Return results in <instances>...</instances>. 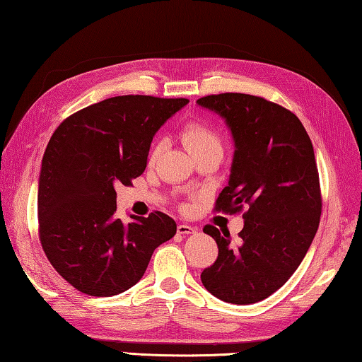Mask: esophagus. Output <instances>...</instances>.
<instances>
[{
    "mask_svg": "<svg viewBox=\"0 0 362 362\" xmlns=\"http://www.w3.org/2000/svg\"><path fill=\"white\" fill-rule=\"evenodd\" d=\"M177 232H179L180 235H188V233L197 232V228L188 226V223H179V226H177Z\"/></svg>",
    "mask_w": 362,
    "mask_h": 362,
    "instance_id": "1",
    "label": "esophagus"
}]
</instances>
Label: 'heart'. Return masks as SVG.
<instances>
[{"mask_svg":"<svg viewBox=\"0 0 362 362\" xmlns=\"http://www.w3.org/2000/svg\"><path fill=\"white\" fill-rule=\"evenodd\" d=\"M182 136L192 154L204 150V148H221L222 150L219 132H217L214 125L204 122V120H192V122H188L182 130ZM160 150H163V141L154 143L150 153V159H156L160 154Z\"/></svg>","mask_w":362,"mask_h":362,"instance_id":"heart-1","label":"heart"}]
</instances>
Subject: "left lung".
Wrapping results in <instances>:
<instances>
[{"instance_id": "1", "label": "left lung", "mask_w": 362, "mask_h": 362, "mask_svg": "<svg viewBox=\"0 0 362 362\" xmlns=\"http://www.w3.org/2000/svg\"><path fill=\"white\" fill-rule=\"evenodd\" d=\"M197 103L226 119L235 140L230 179L214 211L245 219L238 243L228 230L204 226L219 253L202 282L222 301L251 305L293 275L317 232L322 194L314 148L293 112L261 96L219 93Z\"/></svg>"}]
</instances>
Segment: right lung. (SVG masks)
<instances>
[{"mask_svg":"<svg viewBox=\"0 0 362 362\" xmlns=\"http://www.w3.org/2000/svg\"><path fill=\"white\" fill-rule=\"evenodd\" d=\"M187 98L124 95L66 117L45 150L38 183V237L51 266L74 288L112 296L134 286L153 251L177 232L160 211L116 217L117 183L146 168L153 136Z\"/></svg>","mask_w":362,"mask_h":362,"instance_id":"add662e5","label":"right lung"}]
</instances>
